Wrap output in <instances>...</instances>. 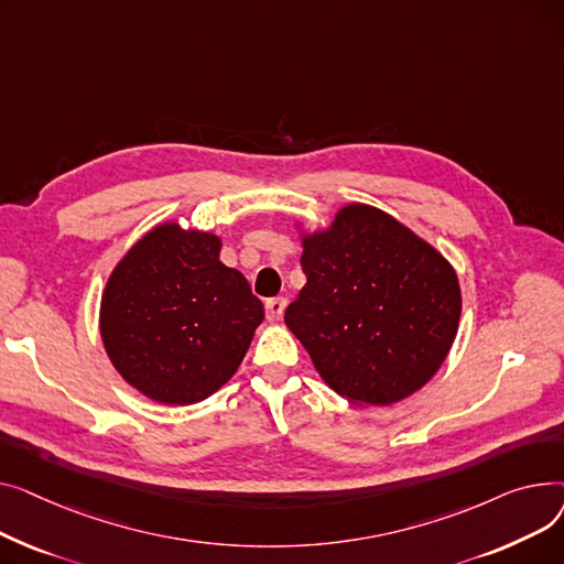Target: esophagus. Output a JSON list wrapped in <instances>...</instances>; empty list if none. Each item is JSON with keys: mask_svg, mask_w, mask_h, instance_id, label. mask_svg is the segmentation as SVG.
Returning a JSON list of instances; mask_svg holds the SVG:
<instances>
[{"mask_svg": "<svg viewBox=\"0 0 564 564\" xmlns=\"http://www.w3.org/2000/svg\"><path fill=\"white\" fill-rule=\"evenodd\" d=\"M284 307H286L284 297H271V301H267V318H269L271 323L280 321L282 314H284Z\"/></svg>", "mask_w": 564, "mask_h": 564, "instance_id": "obj_1", "label": "esophagus"}]
</instances>
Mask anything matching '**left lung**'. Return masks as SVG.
I'll return each mask as SVG.
<instances>
[{
    "mask_svg": "<svg viewBox=\"0 0 564 564\" xmlns=\"http://www.w3.org/2000/svg\"><path fill=\"white\" fill-rule=\"evenodd\" d=\"M307 284L284 323L318 376L355 405H391L444 364L462 312L451 263L371 205H346L303 235Z\"/></svg>",
    "mask_w": 564,
    "mask_h": 564,
    "instance_id": "1",
    "label": "left lung"
}]
</instances>
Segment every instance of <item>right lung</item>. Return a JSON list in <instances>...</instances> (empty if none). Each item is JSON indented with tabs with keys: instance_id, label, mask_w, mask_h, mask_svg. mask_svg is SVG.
I'll list each match as a JSON object with an SVG mask.
<instances>
[{
	"instance_id": "obj_1",
	"label": "right lung",
	"mask_w": 564,
	"mask_h": 564,
	"mask_svg": "<svg viewBox=\"0 0 564 564\" xmlns=\"http://www.w3.org/2000/svg\"><path fill=\"white\" fill-rule=\"evenodd\" d=\"M212 231L161 223L116 263L99 305V335L116 371L148 399L193 405L243 361L263 305L220 261Z\"/></svg>"
}]
</instances>
